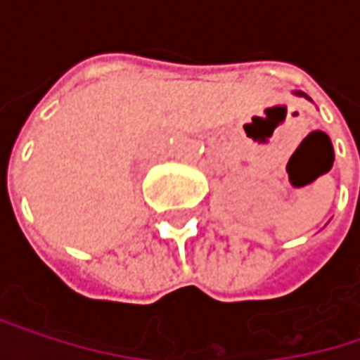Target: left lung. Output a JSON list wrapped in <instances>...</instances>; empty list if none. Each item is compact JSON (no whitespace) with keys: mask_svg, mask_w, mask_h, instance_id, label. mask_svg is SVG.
<instances>
[{"mask_svg":"<svg viewBox=\"0 0 360 360\" xmlns=\"http://www.w3.org/2000/svg\"><path fill=\"white\" fill-rule=\"evenodd\" d=\"M294 96H298V98H307V100L311 102V98H309L307 94H302V91H294Z\"/></svg>","mask_w":360,"mask_h":360,"instance_id":"1","label":"left lung"}]
</instances>
